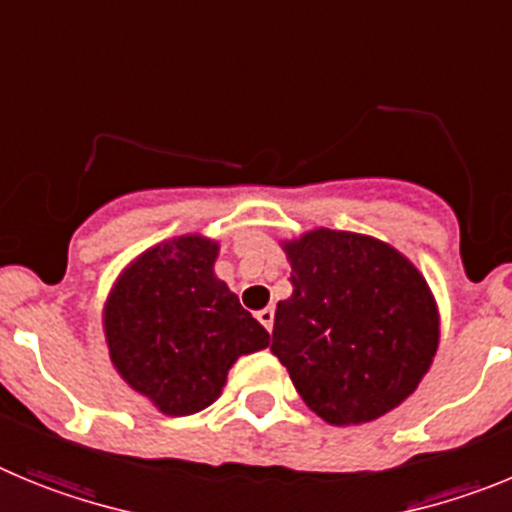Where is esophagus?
Masks as SVG:
<instances>
[{
	"label": "esophagus",
	"mask_w": 512,
	"mask_h": 512,
	"mask_svg": "<svg viewBox=\"0 0 512 512\" xmlns=\"http://www.w3.org/2000/svg\"><path fill=\"white\" fill-rule=\"evenodd\" d=\"M257 321H260L267 331H273V321H275L273 308H262V311H257Z\"/></svg>",
	"instance_id": "obj_1"
}]
</instances>
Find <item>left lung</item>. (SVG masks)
<instances>
[{"instance_id":"8db88e82","label":"left lung","mask_w":512,"mask_h":512,"mask_svg":"<svg viewBox=\"0 0 512 512\" xmlns=\"http://www.w3.org/2000/svg\"><path fill=\"white\" fill-rule=\"evenodd\" d=\"M285 255L293 293L278 303L270 352L303 403L334 426L393 411L439 347L423 275L380 239L334 229L285 242Z\"/></svg>"}]
</instances>
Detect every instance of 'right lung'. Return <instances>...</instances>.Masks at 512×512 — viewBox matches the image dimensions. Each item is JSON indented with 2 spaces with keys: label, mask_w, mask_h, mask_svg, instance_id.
<instances>
[{
  "label": "right lung",
  "mask_w": 512,
  "mask_h": 512,
  "mask_svg": "<svg viewBox=\"0 0 512 512\" xmlns=\"http://www.w3.org/2000/svg\"><path fill=\"white\" fill-rule=\"evenodd\" d=\"M219 245L188 234L142 252L104 308L109 357L132 390L168 416L204 411L229 367L270 334L214 275Z\"/></svg>",
  "instance_id": "add662e5"
}]
</instances>
